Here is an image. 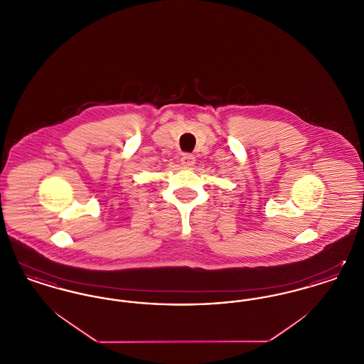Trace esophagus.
Returning <instances> with one entry per match:
<instances>
[{
  "instance_id": "34e87169",
  "label": "esophagus",
  "mask_w": 364,
  "mask_h": 364,
  "mask_svg": "<svg viewBox=\"0 0 364 364\" xmlns=\"http://www.w3.org/2000/svg\"><path fill=\"white\" fill-rule=\"evenodd\" d=\"M193 164H195V156H192V154H184V156H181V165L183 166L190 168Z\"/></svg>"
}]
</instances>
